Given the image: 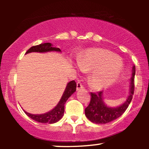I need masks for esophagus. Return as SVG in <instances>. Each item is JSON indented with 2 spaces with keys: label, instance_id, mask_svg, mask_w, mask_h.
I'll return each instance as SVG.
<instances>
[{
  "label": "esophagus",
  "instance_id": "esophagus-1",
  "mask_svg": "<svg viewBox=\"0 0 149 149\" xmlns=\"http://www.w3.org/2000/svg\"><path fill=\"white\" fill-rule=\"evenodd\" d=\"M83 89H84V87H83V85H82V83H80V82H78V83H77V87H76L77 91H79V90H83Z\"/></svg>",
  "mask_w": 149,
  "mask_h": 149
}]
</instances>
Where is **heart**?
I'll list each match as a JSON object with an SVG mask.
<instances>
[{
	"label": "heart",
	"instance_id": "obj_1",
	"mask_svg": "<svg viewBox=\"0 0 149 149\" xmlns=\"http://www.w3.org/2000/svg\"><path fill=\"white\" fill-rule=\"evenodd\" d=\"M77 66L83 72H90L89 83L95 90L112 85L123 72L122 61L113 53L102 48H90L76 57Z\"/></svg>",
	"mask_w": 149,
	"mask_h": 149
}]
</instances>
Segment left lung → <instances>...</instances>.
<instances>
[{
	"label": "left lung",
	"instance_id": "left-lung-1",
	"mask_svg": "<svg viewBox=\"0 0 149 149\" xmlns=\"http://www.w3.org/2000/svg\"><path fill=\"white\" fill-rule=\"evenodd\" d=\"M135 66H132V77L129 80V95L126 100L118 107H111L107 106L104 102L103 92L97 94L91 93V100L88 107L85 109L86 117L90 121L96 124H106L117 119L121 116L130 104L134 90Z\"/></svg>",
	"mask_w": 149,
	"mask_h": 149
}]
</instances>
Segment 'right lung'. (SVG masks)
<instances>
[{"instance_id":"add662e5","label":"right lung","mask_w":149,"mask_h":149,"mask_svg":"<svg viewBox=\"0 0 149 149\" xmlns=\"http://www.w3.org/2000/svg\"><path fill=\"white\" fill-rule=\"evenodd\" d=\"M50 52H61V51L59 47H54L49 42H46V43H41L38 45L33 46V47L28 49L26 54H29V53L31 52L45 53ZM76 83L75 82V80L69 82L66 85V88H65L64 92L61 97L60 100L59 101L57 105L53 108L52 110L49 111L48 112L45 113L32 114L25 111L24 109L23 110L29 117L36 121V122L41 123H55L63 117L64 113V104H66L68 99L76 92Z\"/></svg>"}]
</instances>
